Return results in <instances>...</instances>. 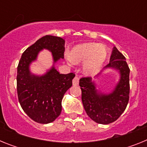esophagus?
Masks as SVG:
<instances>
[{"mask_svg":"<svg viewBox=\"0 0 147 147\" xmlns=\"http://www.w3.org/2000/svg\"><path fill=\"white\" fill-rule=\"evenodd\" d=\"M78 85H79V77L77 76H76L74 78V80H73V85L76 86Z\"/></svg>","mask_w":147,"mask_h":147,"instance_id":"obj_1","label":"esophagus"}]
</instances>
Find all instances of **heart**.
<instances>
[{"label":"heart","mask_w":147,"mask_h":147,"mask_svg":"<svg viewBox=\"0 0 147 147\" xmlns=\"http://www.w3.org/2000/svg\"><path fill=\"white\" fill-rule=\"evenodd\" d=\"M108 58L109 50L106 45L91 42L77 44L67 56V60L74 64L83 62L82 71L86 76L98 74Z\"/></svg>","instance_id":"heart-1"}]
</instances>
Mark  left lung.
Segmentation results:
<instances>
[{
	"label": "left lung",
	"mask_w": 147,
	"mask_h": 147,
	"mask_svg": "<svg viewBox=\"0 0 147 147\" xmlns=\"http://www.w3.org/2000/svg\"><path fill=\"white\" fill-rule=\"evenodd\" d=\"M106 69L118 71L120 78L111 93H105L96 88L92 78L80 79L82 101L87 115L98 124H108L117 120L125 110L129 102V68L126 58L114 46L110 63Z\"/></svg>",
	"instance_id": "left-lung-1"
}]
</instances>
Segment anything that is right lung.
Segmentation results:
<instances>
[{
	"instance_id": "add662e5",
	"label": "right lung",
	"mask_w": 147,
	"mask_h": 147,
	"mask_svg": "<svg viewBox=\"0 0 147 147\" xmlns=\"http://www.w3.org/2000/svg\"><path fill=\"white\" fill-rule=\"evenodd\" d=\"M43 49L53 54L54 65L43 75H35L30 65L36 60ZM65 40L59 37L46 35L37 40L23 53L18 66L17 90L18 100L23 111L40 124L53 122L60 115L62 100L72 86L75 74H59L54 64L64 58Z\"/></svg>"
}]
</instances>
